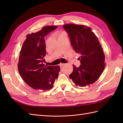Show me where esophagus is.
Instances as JSON below:
<instances>
[{
	"label": "esophagus",
	"mask_w": 123,
	"mask_h": 123,
	"mask_svg": "<svg viewBox=\"0 0 123 123\" xmlns=\"http://www.w3.org/2000/svg\"><path fill=\"white\" fill-rule=\"evenodd\" d=\"M65 65V64H61L59 65V66H60V67H61V68L63 67Z\"/></svg>",
	"instance_id": "1"
}]
</instances>
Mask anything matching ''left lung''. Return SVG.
Wrapping results in <instances>:
<instances>
[{
    "instance_id": "obj_1",
    "label": "left lung",
    "mask_w": 123,
    "mask_h": 123,
    "mask_svg": "<svg viewBox=\"0 0 123 123\" xmlns=\"http://www.w3.org/2000/svg\"><path fill=\"white\" fill-rule=\"evenodd\" d=\"M74 50L80 55L81 65L74 66L69 78L77 86H85L95 82L105 68V55L99 41L90 28L68 24L63 26Z\"/></svg>"
}]
</instances>
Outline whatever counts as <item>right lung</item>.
Masks as SVG:
<instances>
[{
	"mask_svg": "<svg viewBox=\"0 0 123 123\" xmlns=\"http://www.w3.org/2000/svg\"><path fill=\"white\" fill-rule=\"evenodd\" d=\"M57 28L46 26L40 31L26 35L20 51L18 68L20 76L27 85L34 89H52L60 71L59 66H46L44 37Z\"/></svg>",
	"mask_w": 123,
	"mask_h": 123,
	"instance_id": "add662e5",
	"label": "right lung"
}]
</instances>
